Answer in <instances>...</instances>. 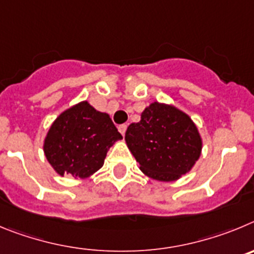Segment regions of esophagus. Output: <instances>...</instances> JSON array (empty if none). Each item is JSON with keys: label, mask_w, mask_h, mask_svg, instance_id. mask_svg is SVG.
Segmentation results:
<instances>
[{"label": "esophagus", "mask_w": 254, "mask_h": 254, "mask_svg": "<svg viewBox=\"0 0 254 254\" xmlns=\"http://www.w3.org/2000/svg\"><path fill=\"white\" fill-rule=\"evenodd\" d=\"M127 125H125V124H122V125H119V127H118V129H119V131H120V134H122V135L123 136H124L125 135V131H127Z\"/></svg>", "instance_id": "1"}]
</instances>
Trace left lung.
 Returning a JSON list of instances; mask_svg holds the SVG:
<instances>
[{
    "label": "left lung",
    "instance_id": "8db88e82",
    "mask_svg": "<svg viewBox=\"0 0 254 254\" xmlns=\"http://www.w3.org/2000/svg\"><path fill=\"white\" fill-rule=\"evenodd\" d=\"M127 148L148 177L176 181L189 172L201 154L202 141L189 115L176 107L153 102L125 132Z\"/></svg>",
    "mask_w": 254,
    "mask_h": 254
}]
</instances>
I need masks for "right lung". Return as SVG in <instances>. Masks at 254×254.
Wrapping results in <instances>:
<instances>
[{"label":"right lung","instance_id":"1","mask_svg":"<svg viewBox=\"0 0 254 254\" xmlns=\"http://www.w3.org/2000/svg\"><path fill=\"white\" fill-rule=\"evenodd\" d=\"M123 139L110 116L79 102L57 118L44 141V153L54 170L86 178L102 167L109 148Z\"/></svg>","mask_w":254,"mask_h":254}]
</instances>
